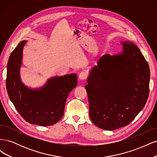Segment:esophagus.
<instances>
[{"mask_svg":"<svg viewBox=\"0 0 157 157\" xmlns=\"http://www.w3.org/2000/svg\"><path fill=\"white\" fill-rule=\"evenodd\" d=\"M86 77H87V74L86 72H84V71H82V72H80L79 73L78 78L80 80H84L86 78Z\"/></svg>","mask_w":157,"mask_h":157,"instance_id":"34e87169","label":"esophagus"}]
</instances>
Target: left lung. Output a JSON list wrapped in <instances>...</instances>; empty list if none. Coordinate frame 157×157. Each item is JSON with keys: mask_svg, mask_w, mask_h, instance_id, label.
I'll list each match as a JSON object with an SVG mask.
<instances>
[{"mask_svg": "<svg viewBox=\"0 0 157 157\" xmlns=\"http://www.w3.org/2000/svg\"><path fill=\"white\" fill-rule=\"evenodd\" d=\"M121 44V53L99 58L85 86L90 119L105 130L129 124L144 109L149 93L148 63L133 42Z\"/></svg>", "mask_w": 157, "mask_h": 157, "instance_id": "obj_1", "label": "left lung"}]
</instances>
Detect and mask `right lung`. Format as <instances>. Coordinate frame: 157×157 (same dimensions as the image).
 <instances>
[{"label":"right lung","mask_w":157,"mask_h":157,"mask_svg":"<svg viewBox=\"0 0 157 157\" xmlns=\"http://www.w3.org/2000/svg\"><path fill=\"white\" fill-rule=\"evenodd\" d=\"M26 42L22 40L18 44L8 61L6 84L8 96L27 122L42 126L53 125L63 116L66 99L77 85V75L54 77L37 89L25 86L21 80L20 67Z\"/></svg>","instance_id":"add662e5"}]
</instances>
